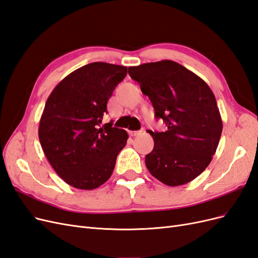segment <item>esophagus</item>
I'll list each match as a JSON object with an SVG mask.
<instances>
[{"label":"esophagus","mask_w":258,"mask_h":258,"mask_svg":"<svg viewBox=\"0 0 258 258\" xmlns=\"http://www.w3.org/2000/svg\"><path fill=\"white\" fill-rule=\"evenodd\" d=\"M142 134L141 130H136V131H129V135L131 137H137V136H140Z\"/></svg>","instance_id":"1"}]
</instances>
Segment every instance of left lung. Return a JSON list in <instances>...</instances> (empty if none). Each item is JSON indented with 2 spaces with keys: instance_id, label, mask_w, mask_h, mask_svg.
<instances>
[{
  "instance_id": "8db88e82",
  "label": "left lung",
  "mask_w": 258,
  "mask_h": 258,
  "mask_svg": "<svg viewBox=\"0 0 258 258\" xmlns=\"http://www.w3.org/2000/svg\"><path fill=\"white\" fill-rule=\"evenodd\" d=\"M128 73L168 128L150 130L155 145L145 156L146 168L168 186L192 181L212 160L222 135L214 93L199 76L171 60L130 67Z\"/></svg>"
}]
</instances>
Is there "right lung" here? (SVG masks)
I'll return each instance as SVG.
<instances>
[{
  "label": "right lung",
  "instance_id": "add662e5",
  "mask_svg": "<svg viewBox=\"0 0 258 258\" xmlns=\"http://www.w3.org/2000/svg\"><path fill=\"white\" fill-rule=\"evenodd\" d=\"M127 67L105 62L86 64L62 80L48 97L38 127L46 158L75 188L91 190L111 177L128 134L107 122L106 104Z\"/></svg>",
  "mask_w": 258,
  "mask_h": 258
}]
</instances>
